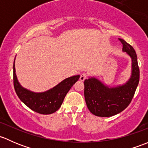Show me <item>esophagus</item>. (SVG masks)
<instances>
[{"label": "esophagus", "mask_w": 148, "mask_h": 148, "mask_svg": "<svg viewBox=\"0 0 148 148\" xmlns=\"http://www.w3.org/2000/svg\"><path fill=\"white\" fill-rule=\"evenodd\" d=\"M87 77V74L85 72H83L81 74H80V78L79 79L81 80V81H84L85 79H86V78Z\"/></svg>", "instance_id": "34e87169"}]
</instances>
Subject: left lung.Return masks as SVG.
<instances>
[{"label": "left lung", "mask_w": 148, "mask_h": 148, "mask_svg": "<svg viewBox=\"0 0 148 148\" xmlns=\"http://www.w3.org/2000/svg\"><path fill=\"white\" fill-rule=\"evenodd\" d=\"M122 51L132 59V74L127 82L116 87H109L97 79L84 80V98L89 111L98 117H108L118 114L130 104L140 80V69L136 52L125 40L119 38Z\"/></svg>", "instance_id": "8db88e82"}]
</instances>
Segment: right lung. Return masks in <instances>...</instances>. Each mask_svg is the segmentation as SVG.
<instances>
[{"instance_id": "add662e5", "label": "right lung", "mask_w": 148, "mask_h": 148, "mask_svg": "<svg viewBox=\"0 0 148 148\" xmlns=\"http://www.w3.org/2000/svg\"><path fill=\"white\" fill-rule=\"evenodd\" d=\"M13 85L16 95L28 107L33 111L42 114H50L60 108L65 96L71 86L78 81L79 75L73 76L65 79L52 89L36 93L22 87L18 82L13 63Z\"/></svg>"}]
</instances>
